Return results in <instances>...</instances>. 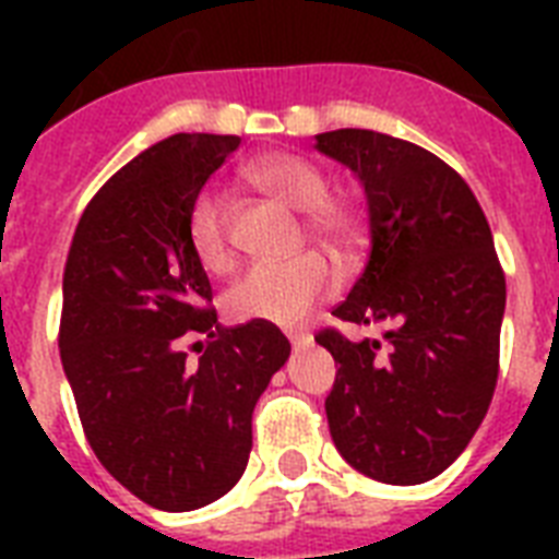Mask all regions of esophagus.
Wrapping results in <instances>:
<instances>
[{
	"label": "esophagus",
	"mask_w": 559,
	"mask_h": 559,
	"mask_svg": "<svg viewBox=\"0 0 559 559\" xmlns=\"http://www.w3.org/2000/svg\"><path fill=\"white\" fill-rule=\"evenodd\" d=\"M289 342H293V348H305V345H310L313 342V336L305 331H296V333H287Z\"/></svg>",
	"instance_id": "obj_1"
}]
</instances>
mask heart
Here are the masks:
<instances>
[{
	"label": "heart",
	"mask_w": 559,
	"mask_h": 559,
	"mask_svg": "<svg viewBox=\"0 0 559 559\" xmlns=\"http://www.w3.org/2000/svg\"><path fill=\"white\" fill-rule=\"evenodd\" d=\"M246 182L301 211V226L336 258H350L366 240V214L348 197L328 193L331 179L316 162L298 153H266L243 168ZM188 240L205 270L223 272L231 263L226 205L214 191H202L188 211ZM333 266L319 252H301L287 261L254 263L228 287L226 310L235 322L293 328L313 313L333 289Z\"/></svg>",
	"instance_id": "obj_1"
}]
</instances>
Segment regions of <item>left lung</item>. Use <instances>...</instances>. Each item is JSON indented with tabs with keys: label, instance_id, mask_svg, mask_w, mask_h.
Segmentation results:
<instances>
[{
	"label": "left lung",
	"instance_id": "left-lung-1",
	"mask_svg": "<svg viewBox=\"0 0 559 559\" xmlns=\"http://www.w3.org/2000/svg\"><path fill=\"white\" fill-rule=\"evenodd\" d=\"M316 147L348 165L368 197L371 254L333 316L380 324L382 340L336 328L324 400L342 459L385 485L441 476L476 435L499 377L504 272L469 186L435 153L373 130H333Z\"/></svg>",
	"mask_w": 559,
	"mask_h": 559
}]
</instances>
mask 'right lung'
Segmentation results:
<instances>
[{"label": "right lung", "mask_w": 559, "mask_h": 559, "mask_svg": "<svg viewBox=\"0 0 559 559\" xmlns=\"http://www.w3.org/2000/svg\"><path fill=\"white\" fill-rule=\"evenodd\" d=\"M240 147L177 133L109 177L74 228L63 270L60 359L92 452L159 511L228 493L252 452V412L289 357L275 324L219 328L188 240V211ZM202 332L188 364L181 342Z\"/></svg>", "instance_id": "1"}]
</instances>
